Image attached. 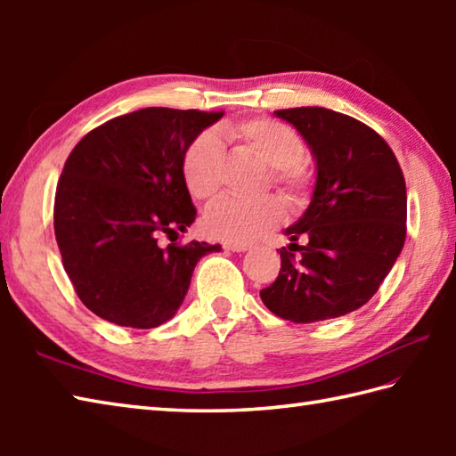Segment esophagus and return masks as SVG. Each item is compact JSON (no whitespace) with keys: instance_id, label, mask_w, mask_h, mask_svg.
I'll return each mask as SVG.
<instances>
[{"instance_id":"1","label":"esophagus","mask_w":456,"mask_h":456,"mask_svg":"<svg viewBox=\"0 0 456 456\" xmlns=\"http://www.w3.org/2000/svg\"><path fill=\"white\" fill-rule=\"evenodd\" d=\"M223 248L233 250V253H245V250L250 248V245L248 243H235V240H227V243H223Z\"/></svg>"}]
</instances>
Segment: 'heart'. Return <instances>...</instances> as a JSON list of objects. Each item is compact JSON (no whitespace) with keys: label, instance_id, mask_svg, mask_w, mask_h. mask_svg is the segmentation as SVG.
<instances>
[{"label":"heart","instance_id":"1","mask_svg":"<svg viewBox=\"0 0 456 456\" xmlns=\"http://www.w3.org/2000/svg\"><path fill=\"white\" fill-rule=\"evenodd\" d=\"M223 134L268 167V180L282 193L289 208L302 209L314 191V172L302 160L305 144L286 123L270 118H250L227 123ZM182 180L193 200L216 196L221 183V144L216 134L201 133L182 157ZM284 219V203L276 196L237 200L223 196L203 213V227L223 240H250Z\"/></svg>","mask_w":456,"mask_h":456}]
</instances>
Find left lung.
Returning a JSON list of instances; mask_svg holds the SVG:
<instances>
[{
    "mask_svg": "<svg viewBox=\"0 0 456 456\" xmlns=\"http://www.w3.org/2000/svg\"><path fill=\"white\" fill-rule=\"evenodd\" d=\"M274 115L302 134L317 176L305 213L284 231L292 243L280 248L278 278L260 297L294 323L346 315L378 292L403 248V172L388 142L345 113L292 108Z\"/></svg>",
    "mask_w": 456,
    "mask_h": 456,
    "instance_id": "1",
    "label": "left lung"
}]
</instances>
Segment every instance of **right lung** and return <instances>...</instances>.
I'll return each mask as SVG.
<instances>
[{
  "mask_svg": "<svg viewBox=\"0 0 456 456\" xmlns=\"http://www.w3.org/2000/svg\"><path fill=\"white\" fill-rule=\"evenodd\" d=\"M223 111L144 108L90 131L66 159L54 235L82 304L105 322L152 329L178 312L198 260L219 245L176 240L193 221L182 157Z\"/></svg>",
  "mask_w": 456,
  "mask_h": 456,
  "instance_id": "1",
  "label": "right lung"
}]
</instances>
